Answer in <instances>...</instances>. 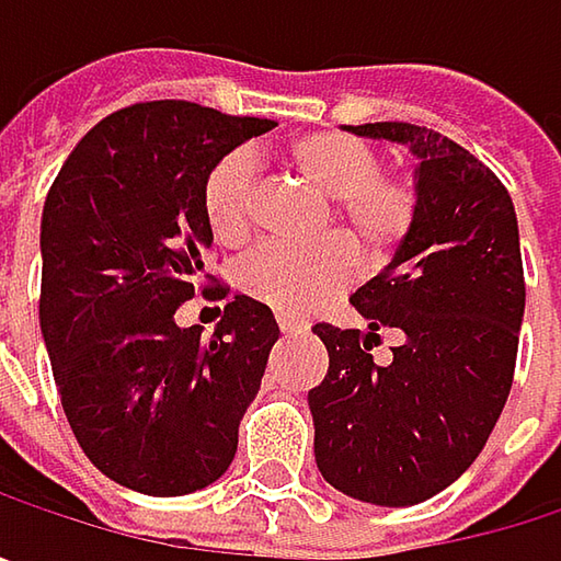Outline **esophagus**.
I'll return each mask as SVG.
<instances>
[{
  "mask_svg": "<svg viewBox=\"0 0 561 561\" xmlns=\"http://www.w3.org/2000/svg\"><path fill=\"white\" fill-rule=\"evenodd\" d=\"M279 331L285 334V337H298V334H305V331H308V324H305V321H295V318H285V314H279Z\"/></svg>",
  "mask_w": 561,
  "mask_h": 561,
  "instance_id": "34e87169",
  "label": "esophagus"
}]
</instances>
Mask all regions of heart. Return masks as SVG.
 Listing matches in <instances>:
<instances>
[{"label": "heart", "mask_w": 561, "mask_h": 561, "mask_svg": "<svg viewBox=\"0 0 561 561\" xmlns=\"http://www.w3.org/2000/svg\"><path fill=\"white\" fill-rule=\"evenodd\" d=\"M288 165L321 194L334 197V224L360 256L383 263L412 224V191L380 174L377 152L347 133H308L288 146ZM256 165L250 152L224 156L204 181V214L220 243H243L253 230ZM354 276V253L344 240L318 247H260L240 266V288L285 318H308L324 308Z\"/></svg>", "instance_id": "1"}]
</instances>
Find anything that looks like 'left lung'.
I'll list each match as a JSON object with an SVG mask.
<instances>
[{
	"label": "left lung",
	"mask_w": 561,
	"mask_h": 561,
	"mask_svg": "<svg viewBox=\"0 0 561 561\" xmlns=\"http://www.w3.org/2000/svg\"><path fill=\"white\" fill-rule=\"evenodd\" d=\"M347 133L412 152L415 207L390 263L351 295L367 328H311L328 347L308 390L314 461L354 501L412 506L474 465L504 412L526 305L516 210L494 171L425 126ZM380 330L403 337L387 368L369 357Z\"/></svg>",
	"instance_id": "1"
}]
</instances>
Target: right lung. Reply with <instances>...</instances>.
I'll use <instances>...</instances> for the list:
<instances>
[{"mask_svg":"<svg viewBox=\"0 0 561 561\" xmlns=\"http://www.w3.org/2000/svg\"><path fill=\"white\" fill-rule=\"evenodd\" d=\"M273 126L184 100L139 103L96 123L48 191L42 337L83 455L129 491H204L237 455L279 324L250 295L227 301L207 341L174 311L214 243L207 174Z\"/></svg>","mask_w":561,"mask_h":561,"instance_id":"1","label":"right lung"}]
</instances>
